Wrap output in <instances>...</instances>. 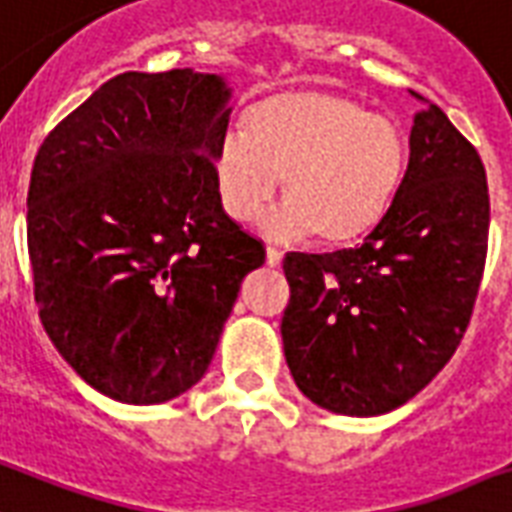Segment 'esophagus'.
Masks as SVG:
<instances>
[{
	"label": "esophagus",
	"instance_id": "obj_1",
	"mask_svg": "<svg viewBox=\"0 0 512 512\" xmlns=\"http://www.w3.org/2000/svg\"><path fill=\"white\" fill-rule=\"evenodd\" d=\"M282 257H284L282 249H273V247L265 249V263L271 265V268H276V265H282Z\"/></svg>",
	"mask_w": 512,
	"mask_h": 512
}]
</instances>
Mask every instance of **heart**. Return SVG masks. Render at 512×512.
<instances>
[{"instance_id": "obj_1", "label": "heart", "mask_w": 512, "mask_h": 512, "mask_svg": "<svg viewBox=\"0 0 512 512\" xmlns=\"http://www.w3.org/2000/svg\"><path fill=\"white\" fill-rule=\"evenodd\" d=\"M405 163L408 142L395 120L319 88L255 101L244 131L230 128L212 150L217 198L233 220H255L282 177L284 204L268 214V233H311L330 247L362 239L384 220Z\"/></svg>"}]
</instances>
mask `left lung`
<instances>
[{
	"label": "left lung",
	"mask_w": 512,
	"mask_h": 512,
	"mask_svg": "<svg viewBox=\"0 0 512 512\" xmlns=\"http://www.w3.org/2000/svg\"><path fill=\"white\" fill-rule=\"evenodd\" d=\"M411 96L424 109L384 220L360 247L284 257V357L300 392L343 416H381L419 395L462 341L481 287V155L438 104Z\"/></svg>",
	"instance_id": "obj_1"
}]
</instances>
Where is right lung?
<instances>
[{
  "mask_svg": "<svg viewBox=\"0 0 512 512\" xmlns=\"http://www.w3.org/2000/svg\"><path fill=\"white\" fill-rule=\"evenodd\" d=\"M222 74L126 72L39 147L29 255L45 333L85 384L155 405L193 389L263 244L217 198Z\"/></svg>",
  "mask_w": 512,
  "mask_h": 512,
  "instance_id": "right-lung-1",
  "label": "right lung"
}]
</instances>
